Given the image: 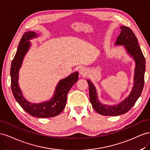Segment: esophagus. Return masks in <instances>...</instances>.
<instances>
[{"mask_svg": "<svg viewBox=\"0 0 150 150\" xmlns=\"http://www.w3.org/2000/svg\"><path fill=\"white\" fill-rule=\"evenodd\" d=\"M79 72H80V74L82 75L83 76L87 75V70L85 69L84 67H82L81 68H80Z\"/></svg>", "mask_w": 150, "mask_h": 150, "instance_id": "34e87169", "label": "esophagus"}]
</instances>
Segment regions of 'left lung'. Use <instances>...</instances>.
<instances>
[{"label":"left lung","mask_w":150,"mask_h":150,"mask_svg":"<svg viewBox=\"0 0 150 150\" xmlns=\"http://www.w3.org/2000/svg\"><path fill=\"white\" fill-rule=\"evenodd\" d=\"M121 34L117 37L115 45H125L127 52L134 59L136 67L134 70V86L131 92L126 99L117 105L110 106L102 104L97 99V94L95 87L90 80H87L89 86L90 100L93 109L99 114L104 115L116 116L126 113L129 111L142 93L144 83L145 58L141 50L137 38L133 31L128 27L121 26Z\"/></svg>","instance_id":"obj_1"}]
</instances>
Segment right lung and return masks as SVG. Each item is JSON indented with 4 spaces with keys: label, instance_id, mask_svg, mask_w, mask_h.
I'll return each instance as SVG.
<instances>
[{
    "label": "right lung",
    "instance_id": "1",
    "mask_svg": "<svg viewBox=\"0 0 150 150\" xmlns=\"http://www.w3.org/2000/svg\"><path fill=\"white\" fill-rule=\"evenodd\" d=\"M34 32L25 33L21 39L17 52L12 59L11 68V89L14 98L25 112L36 117L48 118L56 116L64 109L67 100V94L79 79V73L75 72L68 77L59 81L53 99L40 104H33L25 99L19 87V70L24 55L30 46L29 40L36 37Z\"/></svg>",
    "mask_w": 150,
    "mask_h": 150
}]
</instances>
